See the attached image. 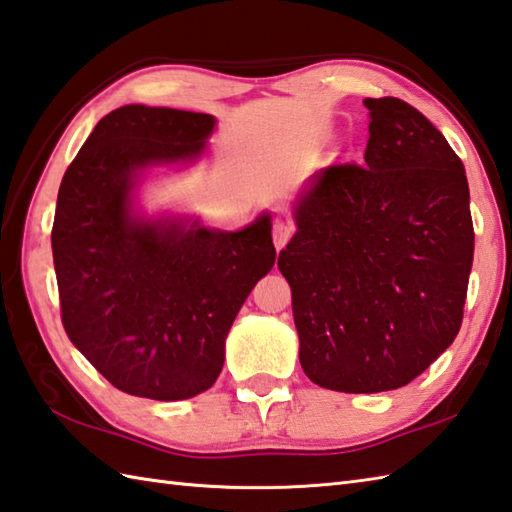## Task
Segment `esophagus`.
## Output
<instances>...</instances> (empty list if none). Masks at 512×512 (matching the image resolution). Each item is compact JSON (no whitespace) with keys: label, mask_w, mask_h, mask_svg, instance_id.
Masks as SVG:
<instances>
[{"label":"esophagus","mask_w":512,"mask_h":512,"mask_svg":"<svg viewBox=\"0 0 512 512\" xmlns=\"http://www.w3.org/2000/svg\"><path fill=\"white\" fill-rule=\"evenodd\" d=\"M289 238H291V225L278 221L274 225V245H276V249H283Z\"/></svg>","instance_id":"obj_1"}]
</instances>
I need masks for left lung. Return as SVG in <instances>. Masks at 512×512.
<instances>
[{"mask_svg": "<svg viewBox=\"0 0 512 512\" xmlns=\"http://www.w3.org/2000/svg\"><path fill=\"white\" fill-rule=\"evenodd\" d=\"M364 108V163L318 170L278 256L302 371L344 393L400 389L451 347L475 249L466 172L444 134L402 99Z\"/></svg>", "mask_w": 512, "mask_h": 512, "instance_id": "left-lung-1", "label": "left lung"}]
</instances>
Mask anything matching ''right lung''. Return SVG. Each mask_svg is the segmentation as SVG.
Returning a JSON list of instances; mask_svg holds the SVG:
<instances>
[{
    "instance_id": "obj_1",
    "label": "right lung",
    "mask_w": 512,
    "mask_h": 512,
    "mask_svg": "<svg viewBox=\"0 0 512 512\" xmlns=\"http://www.w3.org/2000/svg\"><path fill=\"white\" fill-rule=\"evenodd\" d=\"M214 117L123 106L68 165L52 223L61 322L112 387L187 400L216 382L227 331L274 267L269 216L241 232L132 216L137 172L196 159Z\"/></svg>"
}]
</instances>
